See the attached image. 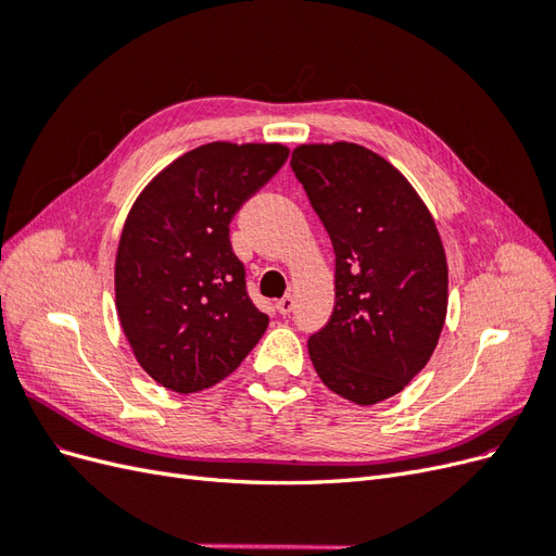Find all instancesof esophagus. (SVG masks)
Instances as JSON below:
<instances>
[{"label":"esophagus","instance_id":"34e87169","mask_svg":"<svg viewBox=\"0 0 556 556\" xmlns=\"http://www.w3.org/2000/svg\"><path fill=\"white\" fill-rule=\"evenodd\" d=\"M276 308H278V313H280V315H290V313H292V308H294V296L285 294L282 299H278V301H276Z\"/></svg>","mask_w":556,"mask_h":556}]
</instances>
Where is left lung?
Listing matches in <instances>:
<instances>
[{"instance_id":"1","label":"left lung","mask_w":556,"mask_h":556,"mask_svg":"<svg viewBox=\"0 0 556 556\" xmlns=\"http://www.w3.org/2000/svg\"><path fill=\"white\" fill-rule=\"evenodd\" d=\"M292 172L336 255V304L308 339L333 394L374 406L399 394L431 359L447 315L441 233L408 178L357 143H304Z\"/></svg>"}]
</instances>
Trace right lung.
I'll use <instances>...</instances> for the list:
<instances>
[{
  "mask_svg": "<svg viewBox=\"0 0 556 556\" xmlns=\"http://www.w3.org/2000/svg\"><path fill=\"white\" fill-rule=\"evenodd\" d=\"M288 155L282 143H204L134 201L115 255V308L134 357L166 390L225 380L266 331L229 223Z\"/></svg>",
  "mask_w": 556,
  "mask_h": 556,
  "instance_id": "obj_1",
  "label": "right lung"
}]
</instances>
